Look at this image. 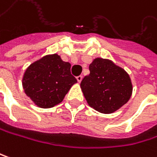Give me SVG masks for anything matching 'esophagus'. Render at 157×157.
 I'll list each match as a JSON object with an SVG mask.
<instances>
[{"mask_svg": "<svg viewBox=\"0 0 157 157\" xmlns=\"http://www.w3.org/2000/svg\"><path fill=\"white\" fill-rule=\"evenodd\" d=\"M76 79H77L78 83H81V81H82V79H83V76H82V75L77 76V77H76Z\"/></svg>", "mask_w": 157, "mask_h": 157, "instance_id": "esophagus-1", "label": "esophagus"}]
</instances>
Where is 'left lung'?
<instances>
[{
  "label": "left lung",
  "instance_id": "left-lung-1",
  "mask_svg": "<svg viewBox=\"0 0 157 157\" xmlns=\"http://www.w3.org/2000/svg\"><path fill=\"white\" fill-rule=\"evenodd\" d=\"M81 89L87 104L103 114H111L131 98L132 83L129 73L111 59L96 58L89 65Z\"/></svg>",
  "mask_w": 157,
  "mask_h": 157
}]
</instances>
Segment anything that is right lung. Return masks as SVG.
I'll return each instance as SVG.
<instances>
[{
	"label": "right lung",
	"mask_w": 157,
	"mask_h": 157,
	"mask_svg": "<svg viewBox=\"0 0 157 157\" xmlns=\"http://www.w3.org/2000/svg\"><path fill=\"white\" fill-rule=\"evenodd\" d=\"M76 83L71 74V64L56 53L45 55L31 63L22 79L25 95L41 109L59 105Z\"/></svg>",
	"instance_id": "1"
}]
</instances>
